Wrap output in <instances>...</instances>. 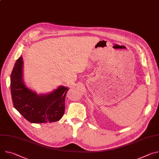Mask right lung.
Wrapping results in <instances>:
<instances>
[{
  "instance_id": "obj_1",
  "label": "right lung",
  "mask_w": 159,
  "mask_h": 159,
  "mask_svg": "<svg viewBox=\"0 0 159 159\" xmlns=\"http://www.w3.org/2000/svg\"><path fill=\"white\" fill-rule=\"evenodd\" d=\"M22 58L20 57L11 75V91L14 107L28 121L46 123L58 121L64 115L65 99L69 89L60 86L48 95H38L22 81Z\"/></svg>"
}]
</instances>
